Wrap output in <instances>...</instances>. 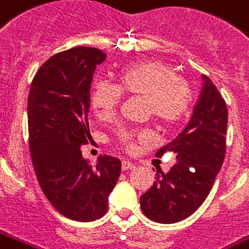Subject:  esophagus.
Returning <instances> with one entry per match:
<instances>
[{
	"label": "esophagus",
	"instance_id": "1",
	"mask_svg": "<svg viewBox=\"0 0 249 249\" xmlns=\"http://www.w3.org/2000/svg\"><path fill=\"white\" fill-rule=\"evenodd\" d=\"M121 168H123V171L132 170V168H135V164L129 160H123V163H121Z\"/></svg>",
	"mask_w": 249,
	"mask_h": 249
}]
</instances>
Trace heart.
Instances as JSON below:
<instances>
[{"label": "heart", "instance_id": "obj_1", "mask_svg": "<svg viewBox=\"0 0 249 249\" xmlns=\"http://www.w3.org/2000/svg\"><path fill=\"white\" fill-rule=\"evenodd\" d=\"M116 86L97 82L90 91V107L98 119H110L121 101V93L144 100V114L164 128H173L185 117L191 104V89L170 66L158 60L128 64L116 74ZM117 142L126 151L136 142L154 139L149 129H120Z\"/></svg>", "mask_w": 249, "mask_h": 249}]
</instances>
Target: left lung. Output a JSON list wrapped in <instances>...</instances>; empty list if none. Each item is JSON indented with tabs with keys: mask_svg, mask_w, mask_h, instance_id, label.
<instances>
[{
	"mask_svg": "<svg viewBox=\"0 0 249 249\" xmlns=\"http://www.w3.org/2000/svg\"><path fill=\"white\" fill-rule=\"evenodd\" d=\"M190 123L175 140L156 152L160 158L175 152L177 163L158 177L140 197V206L149 220L174 224L191 215L209 196L227 152L228 107L209 78Z\"/></svg>",
	"mask_w": 249,
	"mask_h": 249,
	"instance_id": "1",
	"label": "left lung"
}]
</instances>
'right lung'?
<instances>
[{
    "label": "right lung",
    "instance_id": "right-lung-1",
    "mask_svg": "<svg viewBox=\"0 0 249 249\" xmlns=\"http://www.w3.org/2000/svg\"><path fill=\"white\" fill-rule=\"evenodd\" d=\"M105 53L74 47L41 64L28 95L29 151L39 185L52 206L74 221L90 222L107 213V197L121 161L101 156L91 167L81 145L90 139V85Z\"/></svg>",
    "mask_w": 249,
    "mask_h": 249
}]
</instances>
